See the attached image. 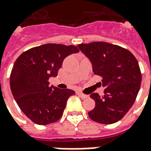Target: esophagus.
Wrapping results in <instances>:
<instances>
[{
	"label": "esophagus",
	"mask_w": 151,
	"mask_h": 151,
	"mask_svg": "<svg viewBox=\"0 0 151 151\" xmlns=\"http://www.w3.org/2000/svg\"><path fill=\"white\" fill-rule=\"evenodd\" d=\"M78 95L82 99H85L89 98V95H84V94H82V93H81V92H78Z\"/></svg>",
	"instance_id": "34e87169"
}]
</instances>
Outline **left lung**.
Returning a JSON list of instances; mask_svg holds the SVG:
<instances>
[{"instance_id":"8db88e82","label":"left lung","mask_w":151,"mask_h":151,"mask_svg":"<svg viewBox=\"0 0 151 151\" xmlns=\"http://www.w3.org/2000/svg\"><path fill=\"white\" fill-rule=\"evenodd\" d=\"M92 65L93 72L101 77L104 95L92 93L95 108L90 118L104 124L121 120L135 102L141 86L142 74L137 60L129 50L106 42L78 45Z\"/></svg>"}]
</instances>
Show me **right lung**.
I'll list each match as a JSON object with an SVG mask.
<instances>
[{"mask_svg": "<svg viewBox=\"0 0 151 151\" xmlns=\"http://www.w3.org/2000/svg\"><path fill=\"white\" fill-rule=\"evenodd\" d=\"M79 52L73 45L47 43L22 53L10 74V88L22 111L34 123L45 125L62 116L68 99L75 92L49 86L48 79L56 77L64 59Z\"/></svg>", "mask_w": 151, "mask_h": 151, "instance_id": "1", "label": "right lung"}]
</instances>
